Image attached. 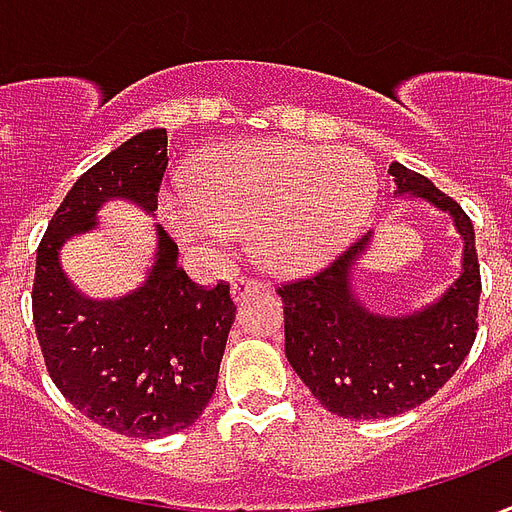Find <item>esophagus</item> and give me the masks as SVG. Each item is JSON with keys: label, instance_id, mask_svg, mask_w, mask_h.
I'll return each mask as SVG.
<instances>
[{"label": "esophagus", "instance_id": "1", "mask_svg": "<svg viewBox=\"0 0 512 512\" xmlns=\"http://www.w3.org/2000/svg\"><path fill=\"white\" fill-rule=\"evenodd\" d=\"M267 291V283H261V280H253V277H237L235 283H232V299L240 301L248 293H259Z\"/></svg>", "mask_w": 512, "mask_h": 512}]
</instances>
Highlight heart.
Instances as JSON below:
<instances>
[{
  "instance_id": "1",
  "label": "heart",
  "mask_w": 512,
  "mask_h": 512,
  "mask_svg": "<svg viewBox=\"0 0 512 512\" xmlns=\"http://www.w3.org/2000/svg\"><path fill=\"white\" fill-rule=\"evenodd\" d=\"M376 192L374 162L358 149L261 138L202 152L184 192H160L157 216L176 243L202 256L251 227L253 251L269 269L312 275L358 240Z\"/></svg>"
}]
</instances>
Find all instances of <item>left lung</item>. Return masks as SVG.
<instances>
[{
	"label": "left lung",
	"instance_id": "1",
	"mask_svg": "<svg viewBox=\"0 0 512 512\" xmlns=\"http://www.w3.org/2000/svg\"><path fill=\"white\" fill-rule=\"evenodd\" d=\"M395 197H422L454 219L465 240L462 272L446 291L414 312H379L360 299L355 267L371 232L318 275L283 283L285 358L331 414L384 419L417 408L462 366L478 331L481 269L475 229L433 181L392 162Z\"/></svg>",
	"mask_w": 512,
	"mask_h": 512
}]
</instances>
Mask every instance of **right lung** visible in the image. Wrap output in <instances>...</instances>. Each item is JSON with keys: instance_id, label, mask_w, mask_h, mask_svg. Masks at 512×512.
<instances>
[{"instance_id": "obj_1", "label": "right lung", "mask_w": 512, "mask_h": 512, "mask_svg": "<svg viewBox=\"0 0 512 512\" xmlns=\"http://www.w3.org/2000/svg\"><path fill=\"white\" fill-rule=\"evenodd\" d=\"M168 133L144 130L77 178L37 248L31 312L50 379L71 406L128 438L184 430L208 406L235 320L229 285L192 283L157 224L154 264L136 291L87 299L61 269V248L95 227L106 200L157 208Z\"/></svg>"}]
</instances>
